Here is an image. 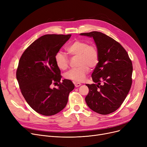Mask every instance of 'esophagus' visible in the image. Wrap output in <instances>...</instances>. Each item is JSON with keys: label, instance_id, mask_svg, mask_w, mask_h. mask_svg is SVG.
Returning a JSON list of instances; mask_svg holds the SVG:
<instances>
[{"label": "esophagus", "instance_id": "esophagus-1", "mask_svg": "<svg viewBox=\"0 0 147 147\" xmlns=\"http://www.w3.org/2000/svg\"><path fill=\"white\" fill-rule=\"evenodd\" d=\"M74 85H75V87H76V88L79 87L80 86H81V84H82L80 83H76V82H74Z\"/></svg>", "mask_w": 147, "mask_h": 147}]
</instances>
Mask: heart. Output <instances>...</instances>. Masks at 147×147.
Instances as JSON below:
<instances>
[{"label":"heart","mask_w":147,"mask_h":147,"mask_svg":"<svg viewBox=\"0 0 147 147\" xmlns=\"http://www.w3.org/2000/svg\"><path fill=\"white\" fill-rule=\"evenodd\" d=\"M67 52L73 56H78V68L67 72L65 78L74 82H82L89 71V67L94 68L99 61V52L96 46L88 45L86 42L76 40L67 47ZM57 66L61 69H66L68 67V59L65 53L58 52L55 56Z\"/></svg>","instance_id":"b5f03b06"}]
</instances>
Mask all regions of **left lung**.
I'll return each mask as SVG.
<instances>
[{"mask_svg":"<svg viewBox=\"0 0 147 147\" xmlns=\"http://www.w3.org/2000/svg\"><path fill=\"white\" fill-rule=\"evenodd\" d=\"M80 35L93 38L99 52L98 63L92 74L95 83L86 84L89 88L86 102L97 113H113L125 101L132 85V61L123 46L107 35L99 32Z\"/></svg>","mask_w":147,"mask_h":147,"instance_id":"left-lung-1","label":"left lung"}]
</instances>
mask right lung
Wrapping results in <instances>:
<instances>
[{
    "instance_id": "1",
    "label": "right lung",
    "mask_w": 147,
    "mask_h": 147,
    "mask_svg": "<svg viewBox=\"0 0 147 147\" xmlns=\"http://www.w3.org/2000/svg\"><path fill=\"white\" fill-rule=\"evenodd\" d=\"M71 36H42L28 46L19 61L16 74L21 93L28 104L42 115H52L63 110L74 88L71 80L60 82L61 71L55 62V54ZM58 82V88H50Z\"/></svg>"
}]
</instances>
